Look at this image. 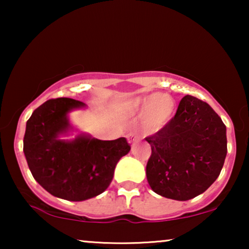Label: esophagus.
I'll return each instance as SVG.
<instances>
[{
    "instance_id": "1",
    "label": "esophagus",
    "mask_w": 249,
    "mask_h": 249,
    "mask_svg": "<svg viewBox=\"0 0 249 249\" xmlns=\"http://www.w3.org/2000/svg\"><path fill=\"white\" fill-rule=\"evenodd\" d=\"M127 138H128V142L129 144H135L136 142H137V139H138V136L136 135V134H134V132H130V134H128L127 135Z\"/></svg>"
}]
</instances>
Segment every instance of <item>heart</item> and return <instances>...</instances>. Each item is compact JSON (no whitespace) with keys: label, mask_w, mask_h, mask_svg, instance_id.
Masks as SVG:
<instances>
[{"label":"heart","mask_w":249,"mask_h":249,"mask_svg":"<svg viewBox=\"0 0 249 249\" xmlns=\"http://www.w3.org/2000/svg\"><path fill=\"white\" fill-rule=\"evenodd\" d=\"M124 110L128 114L142 112L144 130L148 134H156L171 124L176 115L177 103L169 94H152L130 98L124 104Z\"/></svg>","instance_id":"obj_1"}]
</instances>
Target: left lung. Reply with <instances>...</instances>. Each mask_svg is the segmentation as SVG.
<instances>
[{
    "label": "left lung",
    "instance_id": "left-lung-1",
    "mask_svg": "<svg viewBox=\"0 0 249 249\" xmlns=\"http://www.w3.org/2000/svg\"><path fill=\"white\" fill-rule=\"evenodd\" d=\"M152 155L146 177L153 192L188 200L219 177L227 156V128L206 102L186 95L171 124L146 137Z\"/></svg>",
    "mask_w": 249,
    "mask_h": 249
}]
</instances>
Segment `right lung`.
<instances>
[{
    "mask_svg": "<svg viewBox=\"0 0 249 249\" xmlns=\"http://www.w3.org/2000/svg\"><path fill=\"white\" fill-rule=\"evenodd\" d=\"M86 104L72 98L49 100L33 112L23 137L29 170L51 195L81 202L110 186L114 169L130 151L124 137L100 141L76 131L69 113Z\"/></svg>",
    "mask_w": 249,
    "mask_h": 249,
    "instance_id": "right-lung-1",
    "label": "right lung"
}]
</instances>
